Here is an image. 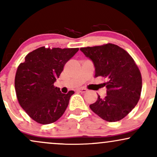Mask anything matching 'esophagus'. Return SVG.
<instances>
[{
  "label": "esophagus",
  "mask_w": 157,
  "mask_h": 157,
  "mask_svg": "<svg viewBox=\"0 0 157 157\" xmlns=\"http://www.w3.org/2000/svg\"><path fill=\"white\" fill-rule=\"evenodd\" d=\"M78 91L81 93H85V92H87L88 90L84 89V88H80V89H78Z\"/></svg>",
  "instance_id": "obj_1"
}]
</instances>
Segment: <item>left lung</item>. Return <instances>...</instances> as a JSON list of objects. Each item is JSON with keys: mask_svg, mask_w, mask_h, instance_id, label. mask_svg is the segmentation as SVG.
Wrapping results in <instances>:
<instances>
[{"mask_svg": "<svg viewBox=\"0 0 157 157\" xmlns=\"http://www.w3.org/2000/svg\"><path fill=\"white\" fill-rule=\"evenodd\" d=\"M80 51L92 61L95 77L102 76L106 82L107 95L89 105L102 120L116 122L122 120L136 106L142 91V77L131 55L112 44L81 48Z\"/></svg>", "mask_w": 157, "mask_h": 157, "instance_id": "8db88e82", "label": "left lung"}]
</instances>
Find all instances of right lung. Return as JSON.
<instances>
[{"instance_id": "1", "label": "right lung", "mask_w": 157, "mask_h": 157, "mask_svg": "<svg viewBox=\"0 0 157 157\" xmlns=\"http://www.w3.org/2000/svg\"><path fill=\"white\" fill-rule=\"evenodd\" d=\"M78 48H38L30 52L19 65L15 88L19 104L38 123L50 124L63 114L74 91L63 94L54 83L65 64Z\"/></svg>"}]
</instances>
